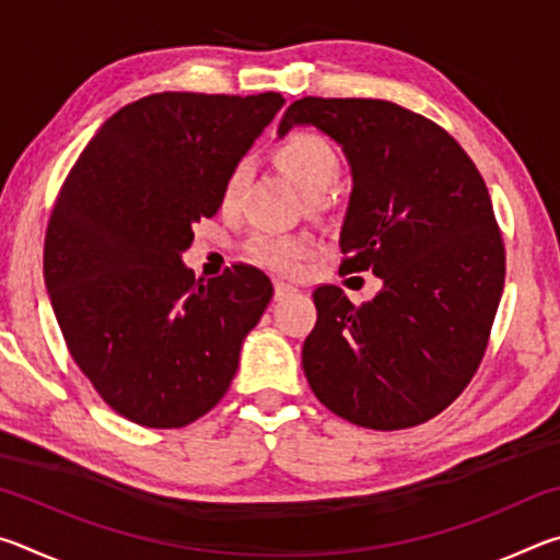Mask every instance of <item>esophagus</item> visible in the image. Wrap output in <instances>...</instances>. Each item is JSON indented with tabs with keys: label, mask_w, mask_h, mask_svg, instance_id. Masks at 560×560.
<instances>
[{
	"label": "esophagus",
	"mask_w": 560,
	"mask_h": 560,
	"mask_svg": "<svg viewBox=\"0 0 560 560\" xmlns=\"http://www.w3.org/2000/svg\"><path fill=\"white\" fill-rule=\"evenodd\" d=\"M296 291H299V289L291 287V283H283V281L273 283V299H277V301L289 299V296H293V293H296Z\"/></svg>",
	"instance_id": "obj_1"
}]
</instances>
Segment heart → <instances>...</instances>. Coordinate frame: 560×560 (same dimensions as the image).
<instances>
[{"instance_id": "obj_1", "label": "heart", "mask_w": 560, "mask_h": 560, "mask_svg": "<svg viewBox=\"0 0 560 560\" xmlns=\"http://www.w3.org/2000/svg\"><path fill=\"white\" fill-rule=\"evenodd\" d=\"M273 160L283 175H287L299 192L308 200H318L324 197L330 185L336 183L340 173V160L334 145L326 138L316 136V132H291L283 140H279L273 148ZM246 179V167L236 165L224 179L222 189V205L232 207L236 197L242 192V185ZM311 249V242L306 236L293 234H277V232H257L246 244V254L261 264V267L273 271H293L299 261L306 257Z\"/></svg>"}]
</instances>
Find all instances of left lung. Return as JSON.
I'll use <instances>...</instances> for the list:
<instances>
[{"label":"left lung","mask_w":560,"mask_h":560,"mask_svg":"<svg viewBox=\"0 0 560 560\" xmlns=\"http://www.w3.org/2000/svg\"><path fill=\"white\" fill-rule=\"evenodd\" d=\"M314 126L353 175L340 271L371 269L383 289L353 306L318 287L301 350L311 390L368 430L440 415L477 373L501 291L504 242L477 165L438 122L390 101L301 98L279 122Z\"/></svg>","instance_id":"1"}]
</instances>
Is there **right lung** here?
Segmentation results:
<instances>
[{"instance_id":"obj_1","label":"right lung","mask_w":560,"mask_h":560,"mask_svg":"<svg viewBox=\"0 0 560 560\" xmlns=\"http://www.w3.org/2000/svg\"><path fill=\"white\" fill-rule=\"evenodd\" d=\"M281 106V93H153L113 113L66 177L46 291L75 365L130 422L185 428L230 390L273 287L244 264L197 281L183 254Z\"/></svg>"}]
</instances>
